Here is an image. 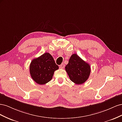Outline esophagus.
<instances>
[{"label": "esophagus", "instance_id": "obj_1", "mask_svg": "<svg viewBox=\"0 0 122 122\" xmlns=\"http://www.w3.org/2000/svg\"><path fill=\"white\" fill-rule=\"evenodd\" d=\"M65 67V65L64 64H61V65H60V68L61 69H64Z\"/></svg>", "mask_w": 122, "mask_h": 122}]
</instances>
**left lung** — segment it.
<instances>
[{
    "label": "left lung",
    "instance_id": "obj_1",
    "mask_svg": "<svg viewBox=\"0 0 122 122\" xmlns=\"http://www.w3.org/2000/svg\"><path fill=\"white\" fill-rule=\"evenodd\" d=\"M65 70L70 80L76 84H81L86 82L91 73L90 65L76 54H73L70 57Z\"/></svg>",
    "mask_w": 122,
    "mask_h": 122
}]
</instances>
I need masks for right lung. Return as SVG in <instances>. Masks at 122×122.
Wrapping results in <instances>:
<instances>
[{
  "instance_id": "add662e5",
  "label": "right lung",
  "mask_w": 122,
  "mask_h": 122,
  "mask_svg": "<svg viewBox=\"0 0 122 122\" xmlns=\"http://www.w3.org/2000/svg\"><path fill=\"white\" fill-rule=\"evenodd\" d=\"M50 53H45L33 60L29 67L32 79L39 84H45L52 79L55 71L58 69Z\"/></svg>"
}]
</instances>
